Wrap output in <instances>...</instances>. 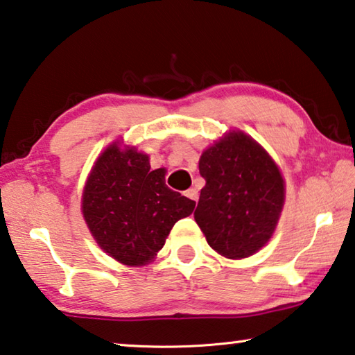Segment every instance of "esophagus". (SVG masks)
I'll return each instance as SVG.
<instances>
[{
    "mask_svg": "<svg viewBox=\"0 0 355 355\" xmlns=\"http://www.w3.org/2000/svg\"><path fill=\"white\" fill-rule=\"evenodd\" d=\"M184 196H187V198H188V199H191V200H194V202H198V198H199L198 191H196L194 188H191V189H188V191H184Z\"/></svg>",
    "mask_w": 355,
    "mask_h": 355,
    "instance_id": "obj_1",
    "label": "esophagus"
}]
</instances>
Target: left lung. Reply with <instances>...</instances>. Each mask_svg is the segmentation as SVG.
<instances>
[{
    "instance_id": "left-lung-1",
    "label": "left lung",
    "mask_w": 355,
    "mask_h": 355,
    "mask_svg": "<svg viewBox=\"0 0 355 355\" xmlns=\"http://www.w3.org/2000/svg\"><path fill=\"white\" fill-rule=\"evenodd\" d=\"M205 180L194 219L208 245L229 259L254 254L272 237L284 204V182L266 150L241 131L200 156Z\"/></svg>"
}]
</instances>
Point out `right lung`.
Instances as JSON below:
<instances>
[{
  "instance_id": "right-lung-1",
  "label": "right lung",
  "mask_w": 355,
  "mask_h": 355,
  "mask_svg": "<svg viewBox=\"0 0 355 355\" xmlns=\"http://www.w3.org/2000/svg\"><path fill=\"white\" fill-rule=\"evenodd\" d=\"M166 171H151L148 156L112 144L98 157L82 198L83 218L107 254L125 266H145L166 243L178 219L196 202L166 184Z\"/></svg>"
}]
</instances>
